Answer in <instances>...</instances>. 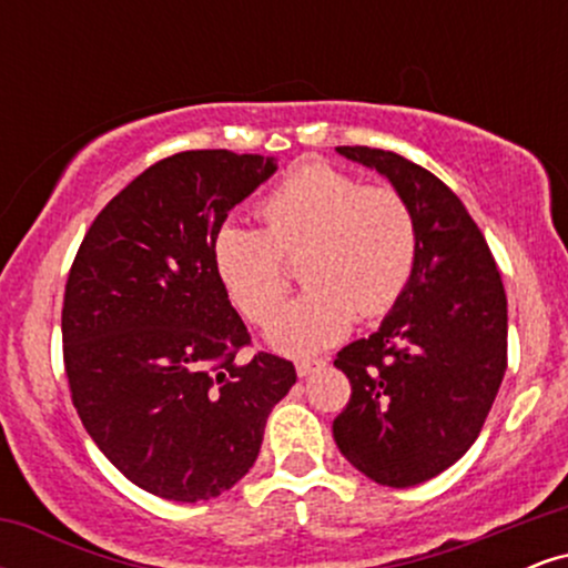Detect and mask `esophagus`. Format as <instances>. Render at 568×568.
Instances as JSON below:
<instances>
[{
    "mask_svg": "<svg viewBox=\"0 0 568 568\" xmlns=\"http://www.w3.org/2000/svg\"><path fill=\"white\" fill-rule=\"evenodd\" d=\"M323 366H325L323 357H298V361H296V374L298 376H310V374H315V371L323 368Z\"/></svg>",
    "mask_w": 568,
    "mask_h": 568,
    "instance_id": "esophagus-1",
    "label": "esophagus"
}]
</instances>
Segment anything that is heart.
Instances as JSON below:
<instances>
[{"instance_id": "1", "label": "heart", "mask_w": 568, "mask_h": 568, "mask_svg": "<svg viewBox=\"0 0 568 568\" xmlns=\"http://www.w3.org/2000/svg\"><path fill=\"white\" fill-rule=\"evenodd\" d=\"M264 230L226 221L213 234V266L232 304L266 323L290 290L288 261L305 256L311 288L284 307L266 338L285 355H310L363 317L400 302L419 262V221L400 189L363 186L328 162L293 168L258 205Z\"/></svg>"}]
</instances>
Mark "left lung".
Instances as JSON below:
<instances>
[{
  "label": "left lung",
  "mask_w": 568,
  "mask_h": 568,
  "mask_svg": "<svg viewBox=\"0 0 568 568\" xmlns=\"http://www.w3.org/2000/svg\"><path fill=\"white\" fill-rule=\"evenodd\" d=\"M406 194L419 262L382 328L336 355L352 395L334 440L366 478L408 488L465 456L507 371V296L484 232L438 175L395 152L336 146Z\"/></svg>",
  "instance_id": "8db88e82"
}]
</instances>
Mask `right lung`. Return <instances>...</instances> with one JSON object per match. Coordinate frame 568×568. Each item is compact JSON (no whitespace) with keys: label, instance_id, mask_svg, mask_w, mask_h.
<instances>
[{"label":"right lung","instance_id":"add662e5","mask_svg":"<svg viewBox=\"0 0 568 568\" xmlns=\"http://www.w3.org/2000/svg\"><path fill=\"white\" fill-rule=\"evenodd\" d=\"M277 171L262 154L197 149L135 175L84 234L63 293L69 393L130 484L213 499L256 462L296 368L251 347L213 266L226 213Z\"/></svg>","mask_w":568,"mask_h":568}]
</instances>
